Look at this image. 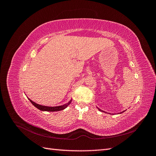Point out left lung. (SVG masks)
<instances>
[{"label": "left lung", "instance_id": "1", "mask_svg": "<svg viewBox=\"0 0 156 156\" xmlns=\"http://www.w3.org/2000/svg\"><path fill=\"white\" fill-rule=\"evenodd\" d=\"M98 109H99V110H100V111H101V110H100V108H98ZM103 112H104V111H103Z\"/></svg>", "mask_w": 156, "mask_h": 156}]
</instances>
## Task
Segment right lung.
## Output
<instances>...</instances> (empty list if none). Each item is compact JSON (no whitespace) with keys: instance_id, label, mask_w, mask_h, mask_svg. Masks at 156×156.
Wrapping results in <instances>:
<instances>
[{"instance_id":"1","label":"right lung","mask_w":156,"mask_h":156,"mask_svg":"<svg viewBox=\"0 0 156 156\" xmlns=\"http://www.w3.org/2000/svg\"><path fill=\"white\" fill-rule=\"evenodd\" d=\"M30 100V101L32 103V104L35 106L36 108H38V109L41 110V111H62L63 109H64L65 108H66L70 103L72 101H69L66 104H65L64 105H61V106H57V107H48V106H44V105H40L39 104H37V103H34V101H32V100H30V99H29Z\"/></svg>"}]
</instances>
